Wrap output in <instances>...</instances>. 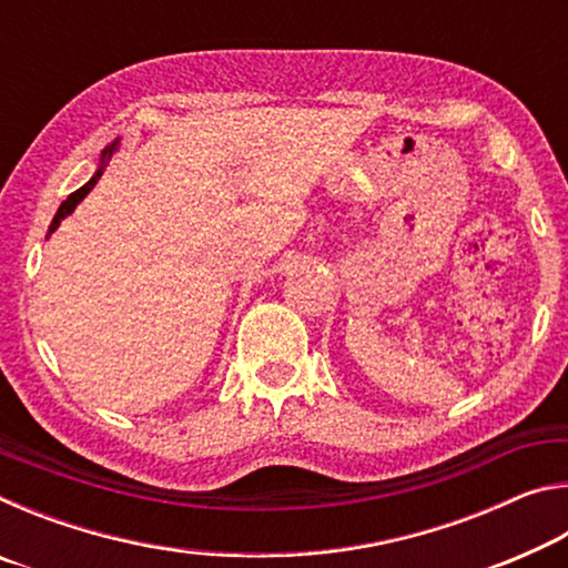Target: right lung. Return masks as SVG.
Instances as JSON below:
<instances>
[{
    "instance_id": "right-lung-1",
    "label": "right lung",
    "mask_w": 568,
    "mask_h": 568,
    "mask_svg": "<svg viewBox=\"0 0 568 568\" xmlns=\"http://www.w3.org/2000/svg\"><path fill=\"white\" fill-rule=\"evenodd\" d=\"M118 142H120V140H114V142H112V145H110L108 150H104V152H102V160H100V170H98V172H94V175H92V180H90V182H84V185H82L80 190H74V192H72V195H70V197H67V200H64V203L60 205V210H57V215H54V220H52V225H50V235L54 233V230H57V227H60V223H62V220H64L67 215H72V210H74L77 205H80L84 197H88V192H90V190H92L94 185H98V180L102 178V170H104V165H108V160L112 158V152H114V150H118Z\"/></svg>"
}]
</instances>
